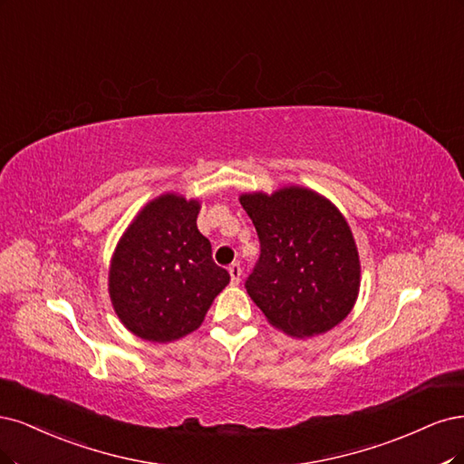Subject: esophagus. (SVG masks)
I'll return each instance as SVG.
<instances>
[{
    "mask_svg": "<svg viewBox=\"0 0 464 464\" xmlns=\"http://www.w3.org/2000/svg\"><path fill=\"white\" fill-rule=\"evenodd\" d=\"M229 276H231V283H233V285H238V283H241V276H243L241 266H238L237 262H233V264L229 266Z\"/></svg>",
    "mask_w": 464,
    "mask_h": 464,
    "instance_id": "obj_1",
    "label": "esophagus"
}]
</instances>
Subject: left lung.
<instances>
[{
    "label": "left lung",
    "instance_id": "1",
    "mask_svg": "<svg viewBox=\"0 0 464 464\" xmlns=\"http://www.w3.org/2000/svg\"><path fill=\"white\" fill-rule=\"evenodd\" d=\"M260 238L246 293L276 330L308 339L345 320L361 291V258L349 223L324 194L287 185L243 192Z\"/></svg>",
    "mask_w": 464,
    "mask_h": 464
}]
</instances>
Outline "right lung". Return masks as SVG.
I'll return each mask as SVG.
<instances>
[{"label":"right lung","instance_id":"add662e5","mask_svg":"<svg viewBox=\"0 0 464 464\" xmlns=\"http://www.w3.org/2000/svg\"><path fill=\"white\" fill-rule=\"evenodd\" d=\"M198 198L163 192L140 208L119 238L108 291L117 318L150 343H171L202 325L229 274L198 231Z\"/></svg>","mask_w":464,"mask_h":464}]
</instances>
